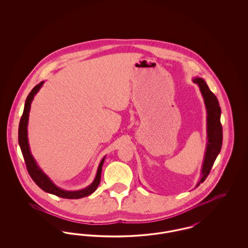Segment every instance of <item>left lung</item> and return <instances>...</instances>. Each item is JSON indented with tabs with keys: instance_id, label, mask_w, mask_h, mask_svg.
Masks as SVG:
<instances>
[{
	"instance_id": "obj_1",
	"label": "left lung",
	"mask_w": 248,
	"mask_h": 248,
	"mask_svg": "<svg viewBox=\"0 0 248 248\" xmlns=\"http://www.w3.org/2000/svg\"><path fill=\"white\" fill-rule=\"evenodd\" d=\"M192 82L198 84L201 93L203 97V102L206 108V132H207V143L205 148V154L201 169L200 180L196 184L197 188L202 183L210 173L213 165L220 153L222 146V126L220 124L221 109L218 104L217 96L210 91L204 80L200 77H195Z\"/></svg>"
}]
</instances>
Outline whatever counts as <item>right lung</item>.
Segmentation results:
<instances>
[{
  "label": "right lung",
  "instance_id": "obj_1",
  "mask_svg": "<svg viewBox=\"0 0 248 248\" xmlns=\"http://www.w3.org/2000/svg\"><path fill=\"white\" fill-rule=\"evenodd\" d=\"M44 83H45V81L37 84L35 87L31 91L29 95L27 96V99L25 101V106H24L23 114L20 119L19 127H18V143H19L21 152L23 154L24 160H25V163L27 165L28 172L36 184L43 190H45L46 192L57 195L61 198H66V199H80L83 197H86V196L92 194L100 183L102 166H103V163L105 161L106 156H104L103 159L101 160L100 164L98 165L94 181L89 186H87L84 189H79V190H66V189H60L50 179V177H48L47 175L40 168V166L38 165L35 159L33 158L32 154L31 153L30 144H29V140H28L29 115H30L31 102H32L35 94L39 92V90L41 89V87L43 86Z\"/></svg>",
  "mask_w": 248,
  "mask_h": 248
}]
</instances>
